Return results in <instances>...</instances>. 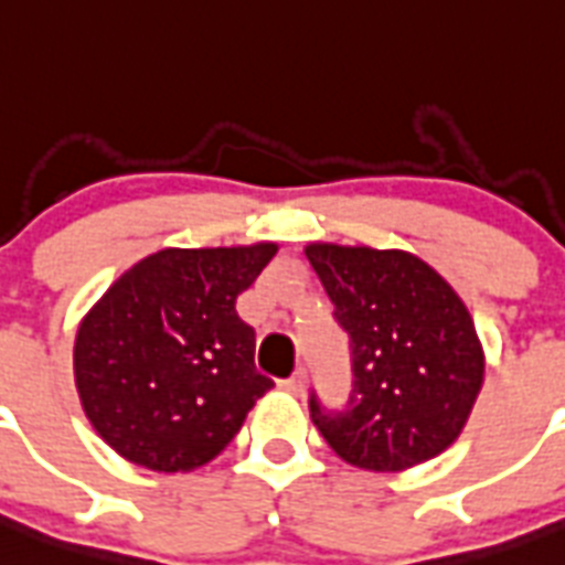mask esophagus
I'll list each match as a JSON object with an SVG mask.
<instances>
[{"mask_svg": "<svg viewBox=\"0 0 565 565\" xmlns=\"http://www.w3.org/2000/svg\"><path fill=\"white\" fill-rule=\"evenodd\" d=\"M303 384H307V377H303V372H296V375H292V377L281 381V384H278V390L289 392V395H301Z\"/></svg>", "mask_w": 565, "mask_h": 565, "instance_id": "1", "label": "esophagus"}]
</instances>
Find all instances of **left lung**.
<instances>
[{
    "label": "left lung",
    "mask_w": 565,
    "mask_h": 565,
    "mask_svg": "<svg viewBox=\"0 0 565 565\" xmlns=\"http://www.w3.org/2000/svg\"><path fill=\"white\" fill-rule=\"evenodd\" d=\"M350 332L352 395L343 412L310 398L332 452L366 472H404L452 446L483 386V347L460 296L406 249L303 247Z\"/></svg>",
    "instance_id": "1"
}]
</instances>
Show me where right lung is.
Instances as JSON below:
<instances>
[{
    "label": "right lung",
    "instance_id": "1",
    "mask_svg": "<svg viewBox=\"0 0 565 565\" xmlns=\"http://www.w3.org/2000/svg\"><path fill=\"white\" fill-rule=\"evenodd\" d=\"M278 244L167 247L121 273L82 318L73 375L113 452L153 472L210 463L273 381L255 372V332L235 298Z\"/></svg>",
    "mask_w": 565,
    "mask_h": 565
}]
</instances>
